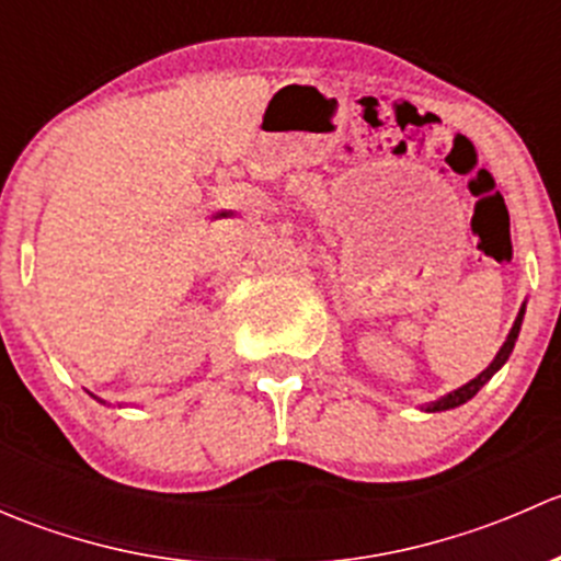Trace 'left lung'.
<instances>
[{
    "label": "left lung",
    "mask_w": 561,
    "mask_h": 561,
    "mask_svg": "<svg viewBox=\"0 0 561 561\" xmlns=\"http://www.w3.org/2000/svg\"><path fill=\"white\" fill-rule=\"evenodd\" d=\"M522 320H524V309L522 312H518V317H516V322H513V331L507 333V342L502 344V350L500 353H496V358L491 360V366L485 371H480L478 377H474L472 382H467V386H461L458 390H454V393H448V396H443V399L439 401H432V404L426 407L428 412H443V410H454V407H458V404H463V401H469L472 399L474 393H478L480 388L485 386V382L491 380V377L496 375V371L502 369V364H505L507 358H511V353H513V344H516V339H518V331H522Z\"/></svg>",
    "instance_id": "obj_1"
}]
</instances>
